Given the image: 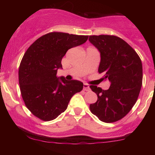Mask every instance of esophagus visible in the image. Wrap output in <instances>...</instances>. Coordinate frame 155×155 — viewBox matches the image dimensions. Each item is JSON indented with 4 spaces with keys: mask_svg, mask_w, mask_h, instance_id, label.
I'll return each instance as SVG.
<instances>
[{
    "mask_svg": "<svg viewBox=\"0 0 155 155\" xmlns=\"http://www.w3.org/2000/svg\"><path fill=\"white\" fill-rule=\"evenodd\" d=\"M83 90H84V91H90V86H89L87 84L84 83V84H83Z\"/></svg>",
    "mask_w": 155,
    "mask_h": 155,
    "instance_id": "esophagus-1",
    "label": "esophagus"
}]
</instances>
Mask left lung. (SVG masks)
I'll list each match as a JSON object with an SVG mask.
<instances>
[{"mask_svg": "<svg viewBox=\"0 0 155 155\" xmlns=\"http://www.w3.org/2000/svg\"><path fill=\"white\" fill-rule=\"evenodd\" d=\"M89 41L100 53L99 73L111 83L107 90L91 85L97 101L90 109L99 120L113 123L121 119L136 102L143 82V65L135 50L120 38L90 36Z\"/></svg>", "mask_w": 155, "mask_h": 155, "instance_id": "obj_1", "label": "left lung"}]
</instances>
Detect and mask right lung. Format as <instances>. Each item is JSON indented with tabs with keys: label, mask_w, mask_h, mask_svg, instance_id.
I'll use <instances>...</instances> for the list:
<instances>
[{
	"label": "right lung",
	"mask_w": 155,
	"mask_h": 155,
	"mask_svg": "<svg viewBox=\"0 0 155 155\" xmlns=\"http://www.w3.org/2000/svg\"><path fill=\"white\" fill-rule=\"evenodd\" d=\"M88 36L51 32L28 48L19 68V84L25 105L35 116L48 121L66 110L72 97L83 83L58 78L61 60L70 48L85 43Z\"/></svg>",
	"instance_id": "obj_1"
}]
</instances>
